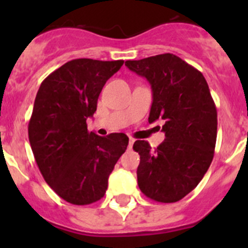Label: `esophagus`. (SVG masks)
<instances>
[{
  "mask_svg": "<svg viewBox=\"0 0 248 248\" xmlns=\"http://www.w3.org/2000/svg\"><path fill=\"white\" fill-rule=\"evenodd\" d=\"M134 141H136V140H134L133 138H129V142H128V149H129V150H131L132 147H133Z\"/></svg>",
  "mask_w": 248,
  "mask_h": 248,
  "instance_id": "obj_1",
  "label": "esophagus"
}]
</instances>
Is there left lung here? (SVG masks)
Here are the masks:
<instances>
[{"label": "left lung", "instance_id": "left-lung-1", "mask_svg": "<svg viewBox=\"0 0 248 248\" xmlns=\"http://www.w3.org/2000/svg\"><path fill=\"white\" fill-rule=\"evenodd\" d=\"M127 68L151 85L149 122L163 120L166 139L155 151L137 140L140 191L152 201L175 202L193 191L214 158L217 110L205 78L172 54L126 61Z\"/></svg>", "mask_w": 248, "mask_h": 248}]
</instances>
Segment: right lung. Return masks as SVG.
Wrapping results in <instances>:
<instances>
[{"mask_svg": "<svg viewBox=\"0 0 248 248\" xmlns=\"http://www.w3.org/2000/svg\"><path fill=\"white\" fill-rule=\"evenodd\" d=\"M124 64L77 59L52 72L41 84L29 122V139L46 184L66 202L87 205L103 198L128 137H99L87 131L107 80Z\"/></svg>", "mask_w": 248, "mask_h": 248, "instance_id": "right-lung-1", "label": "right lung"}]
</instances>
